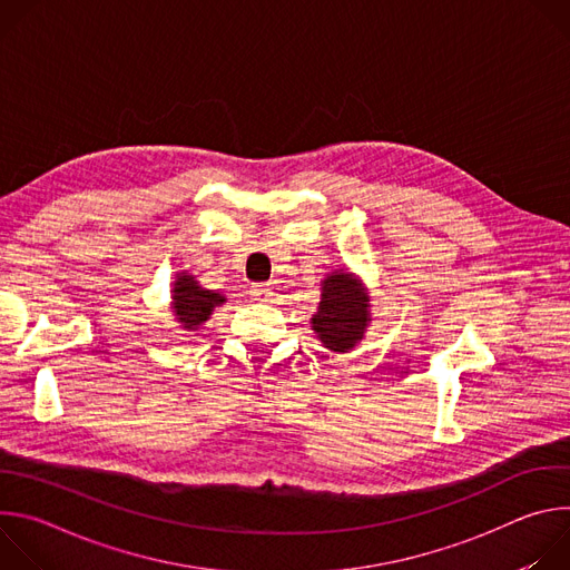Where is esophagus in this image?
I'll return each instance as SVG.
<instances>
[{
	"instance_id": "esophagus-1",
	"label": "esophagus",
	"mask_w": 570,
	"mask_h": 570,
	"mask_svg": "<svg viewBox=\"0 0 570 570\" xmlns=\"http://www.w3.org/2000/svg\"><path fill=\"white\" fill-rule=\"evenodd\" d=\"M273 295H275V291L271 284H253V288H250V297L255 302H271Z\"/></svg>"
}]
</instances>
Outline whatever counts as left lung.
Listing matches in <instances>:
<instances>
[{"label":"left lung","instance_id":"obj_1","mask_svg":"<svg viewBox=\"0 0 570 570\" xmlns=\"http://www.w3.org/2000/svg\"><path fill=\"white\" fill-rule=\"evenodd\" d=\"M370 297L347 271H334L322 282V297L311 317L315 338L332 352L345 354L363 341L370 324Z\"/></svg>","mask_w":570,"mask_h":570}]
</instances>
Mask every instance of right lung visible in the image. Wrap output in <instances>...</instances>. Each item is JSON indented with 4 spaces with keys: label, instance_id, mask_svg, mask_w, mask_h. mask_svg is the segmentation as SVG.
<instances>
[{
    "label": "right lung",
    "instance_id": "1",
    "mask_svg": "<svg viewBox=\"0 0 570 570\" xmlns=\"http://www.w3.org/2000/svg\"><path fill=\"white\" fill-rule=\"evenodd\" d=\"M171 308L185 332H198L203 322L209 320L212 311L225 302L220 293L203 288L194 275L180 273L171 291Z\"/></svg>",
    "mask_w": 570,
    "mask_h": 570
}]
</instances>
